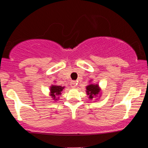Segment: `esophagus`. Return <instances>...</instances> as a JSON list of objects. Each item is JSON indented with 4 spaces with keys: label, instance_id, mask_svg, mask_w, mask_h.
<instances>
[{
    "label": "esophagus",
    "instance_id": "esophagus-1",
    "mask_svg": "<svg viewBox=\"0 0 148 148\" xmlns=\"http://www.w3.org/2000/svg\"><path fill=\"white\" fill-rule=\"evenodd\" d=\"M71 87L72 88H75L76 87V82L75 81H72V82H71Z\"/></svg>",
    "mask_w": 148,
    "mask_h": 148
}]
</instances>
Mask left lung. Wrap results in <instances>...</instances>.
Masks as SVG:
<instances>
[{"label": "left lung", "mask_w": 148, "mask_h": 148, "mask_svg": "<svg viewBox=\"0 0 148 148\" xmlns=\"http://www.w3.org/2000/svg\"><path fill=\"white\" fill-rule=\"evenodd\" d=\"M86 92H87V94L90 95L89 97L92 99L93 97V96L96 95L98 94L99 92V87H98L97 85H89L86 87Z\"/></svg>", "instance_id": "left-lung-1"}]
</instances>
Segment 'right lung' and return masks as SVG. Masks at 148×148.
<instances>
[{
    "instance_id": "obj_1",
    "label": "right lung",
    "mask_w": 148,
    "mask_h": 148,
    "mask_svg": "<svg viewBox=\"0 0 148 148\" xmlns=\"http://www.w3.org/2000/svg\"><path fill=\"white\" fill-rule=\"evenodd\" d=\"M64 87L60 86H53L51 88V96L54 99H56V96L59 95L61 94V92L62 91Z\"/></svg>"
}]
</instances>
